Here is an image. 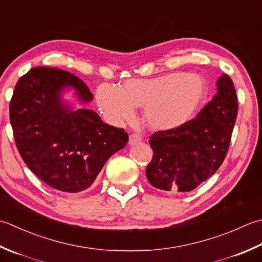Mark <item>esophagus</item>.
Returning a JSON list of instances; mask_svg holds the SVG:
<instances>
[{
  "mask_svg": "<svg viewBox=\"0 0 262 262\" xmlns=\"http://www.w3.org/2000/svg\"><path fill=\"white\" fill-rule=\"evenodd\" d=\"M141 141H142V136L140 134H132L129 136V142L128 143H129V145H134Z\"/></svg>",
  "mask_w": 262,
  "mask_h": 262,
  "instance_id": "obj_1",
  "label": "esophagus"
}]
</instances>
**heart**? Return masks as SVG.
I'll list each match as a JSON object with an SVG mask.
<instances>
[{"label": "heart", "mask_w": 262, "mask_h": 262, "mask_svg": "<svg viewBox=\"0 0 262 262\" xmlns=\"http://www.w3.org/2000/svg\"><path fill=\"white\" fill-rule=\"evenodd\" d=\"M207 93L203 77L175 71L150 79H128L118 87L103 84L96 91V100L112 122L130 120L135 107H144L145 124L153 130L167 132L191 121Z\"/></svg>", "instance_id": "heart-1"}]
</instances>
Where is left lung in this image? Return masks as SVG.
Listing matches in <instances>:
<instances>
[{
	"mask_svg": "<svg viewBox=\"0 0 262 262\" xmlns=\"http://www.w3.org/2000/svg\"><path fill=\"white\" fill-rule=\"evenodd\" d=\"M217 94L186 125L150 137L153 158L146 178L167 193L189 192L211 177L226 158L238 102L230 77L223 74Z\"/></svg>",
	"mask_w": 262,
	"mask_h": 262,
	"instance_id": "obj_1",
	"label": "left lung"
}]
</instances>
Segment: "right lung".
<instances>
[{
    "label": "right lung",
    "instance_id": "right-lung-1",
    "mask_svg": "<svg viewBox=\"0 0 262 262\" xmlns=\"http://www.w3.org/2000/svg\"><path fill=\"white\" fill-rule=\"evenodd\" d=\"M74 89L81 103L93 99L89 87L68 71L36 67L20 77L10 101L15 145L27 167L46 185L77 193L90 187L128 134L90 109L71 110L61 99Z\"/></svg>",
    "mask_w": 262,
    "mask_h": 262
}]
</instances>
